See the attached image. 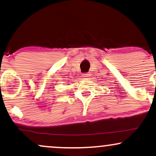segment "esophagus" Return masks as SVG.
<instances>
[{"instance_id":"esophagus-1","label":"esophagus","mask_w":156,"mask_h":156,"mask_svg":"<svg viewBox=\"0 0 156 156\" xmlns=\"http://www.w3.org/2000/svg\"><path fill=\"white\" fill-rule=\"evenodd\" d=\"M90 76V74H89V73H84V74H83V78H89V77Z\"/></svg>"}]
</instances>
